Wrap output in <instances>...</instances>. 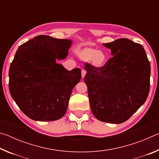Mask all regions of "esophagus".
I'll list each match as a JSON object with an SVG mask.
<instances>
[{
    "label": "esophagus",
    "instance_id": "34e87169",
    "mask_svg": "<svg viewBox=\"0 0 159 159\" xmlns=\"http://www.w3.org/2000/svg\"><path fill=\"white\" fill-rule=\"evenodd\" d=\"M85 74H86V71L85 69H82L81 70V76H82V78H84L85 77Z\"/></svg>",
    "mask_w": 159,
    "mask_h": 159
}]
</instances>
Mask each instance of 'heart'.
Wrapping results in <instances>:
<instances>
[{
    "label": "heart",
    "instance_id": "heart-1",
    "mask_svg": "<svg viewBox=\"0 0 159 159\" xmlns=\"http://www.w3.org/2000/svg\"><path fill=\"white\" fill-rule=\"evenodd\" d=\"M80 57L86 61H92V63L96 66H100L106 60V55L102 51L95 49H85L80 53Z\"/></svg>",
    "mask_w": 159,
    "mask_h": 159
}]
</instances>
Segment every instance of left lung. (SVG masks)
<instances>
[{
	"label": "left lung",
	"mask_w": 159,
	"mask_h": 159,
	"mask_svg": "<svg viewBox=\"0 0 159 159\" xmlns=\"http://www.w3.org/2000/svg\"><path fill=\"white\" fill-rule=\"evenodd\" d=\"M112 57L100 68L85 64L90 106L99 120H127L149 95L151 66L143 47L127 39L103 43Z\"/></svg>",
	"instance_id": "left-lung-1"
}]
</instances>
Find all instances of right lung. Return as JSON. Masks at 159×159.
I'll list each match as a JSON object with an SVG mask.
<instances>
[{"label":"right lung","instance_id":"right-lung-1","mask_svg":"<svg viewBox=\"0 0 159 159\" xmlns=\"http://www.w3.org/2000/svg\"><path fill=\"white\" fill-rule=\"evenodd\" d=\"M72 43L69 39L38 36L16 52L9 70V90L17 106L31 119L52 121L65 114L81 71H69L56 60L66 57Z\"/></svg>","mask_w":159,"mask_h":159}]
</instances>
